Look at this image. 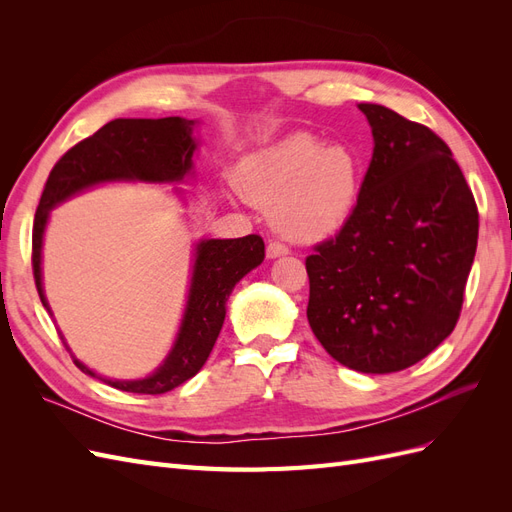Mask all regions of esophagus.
Masks as SVG:
<instances>
[{
	"mask_svg": "<svg viewBox=\"0 0 512 512\" xmlns=\"http://www.w3.org/2000/svg\"><path fill=\"white\" fill-rule=\"evenodd\" d=\"M288 252H290L288 247L284 243H280V241H271L267 245V258H280V256H286Z\"/></svg>",
	"mask_w": 512,
	"mask_h": 512,
	"instance_id": "34e87169",
	"label": "esophagus"
}]
</instances>
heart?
<instances>
[{
	"label": "heart",
	"instance_id": "obj_1",
	"mask_svg": "<svg viewBox=\"0 0 512 512\" xmlns=\"http://www.w3.org/2000/svg\"><path fill=\"white\" fill-rule=\"evenodd\" d=\"M361 158L348 145H322L292 132L258 147L232 170L237 192L267 209L273 228L290 241L314 243L342 230L361 192Z\"/></svg>",
	"mask_w": 512,
	"mask_h": 512
}]
</instances>
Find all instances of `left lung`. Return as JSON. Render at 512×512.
<instances>
[{"mask_svg": "<svg viewBox=\"0 0 512 512\" xmlns=\"http://www.w3.org/2000/svg\"><path fill=\"white\" fill-rule=\"evenodd\" d=\"M359 108L374 153L350 220L305 260L307 320L335 361L391 374L453 333L476 254L478 209L438 134L380 104Z\"/></svg>", "mask_w": 512, "mask_h": 512, "instance_id": "8db88e82", "label": "left lung"}]
</instances>
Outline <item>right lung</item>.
Returning <instances> with one entry per match:
<instances>
[{"instance_id": "obj_1", "label": "right lung", "mask_w": 512, "mask_h": 512, "mask_svg": "<svg viewBox=\"0 0 512 512\" xmlns=\"http://www.w3.org/2000/svg\"><path fill=\"white\" fill-rule=\"evenodd\" d=\"M194 126V119L183 117L115 119L108 121L94 136L66 151L53 166L36 209L32 235L34 280L40 301L51 316L53 312L42 286V239L49 213L74 194L100 183H181L192 175L194 168L192 158L198 147ZM262 260H265V241L258 235L241 239H200L194 252L188 303H185L177 339L164 363L141 380L102 378L72 356L76 367L91 378H100L108 386L128 393L160 395L177 389L179 384L196 376L209 359L215 339L222 331L226 301L232 288Z\"/></svg>"}]
</instances>
